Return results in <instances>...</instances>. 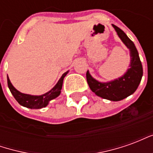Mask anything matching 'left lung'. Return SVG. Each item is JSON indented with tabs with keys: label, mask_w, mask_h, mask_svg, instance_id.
Returning <instances> with one entry per match:
<instances>
[{
	"label": "left lung",
	"mask_w": 153,
	"mask_h": 153,
	"mask_svg": "<svg viewBox=\"0 0 153 153\" xmlns=\"http://www.w3.org/2000/svg\"><path fill=\"white\" fill-rule=\"evenodd\" d=\"M112 26L117 33L119 38L121 39L122 42L129 50V69H128L126 73L121 77L106 83H102L93 79L88 70L87 71L86 78L90 89L97 96L102 97L104 99L117 102L130 96L138 88L143 76V66L141 60L139 59L138 51L134 42L120 28L114 25H112Z\"/></svg>",
	"instance_id": "left-lung-1"
}]
</instances>
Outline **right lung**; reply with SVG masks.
Returning <instances> with one entry per match:
<instances>
[{
    "label": "right lung",
    "mask_w": 153,
    "mask_h": 153,
    "mask_svg": "<svg viewBox=\"0 0 153 153\" xmlns=\"http://www.w3.org/2000/svg\"><path fill=\"white\" fill-rule=\"evenodd\" d=\"M67 74H68V71L64 73L56 84L49 92L40 96H33V95L20 93L12 85L9 77H7V83H8V87L12 95L21 106H25L27 108H30V109H41L47 106L50 101L56 98L57 97L60 95V91L62 88L64 78L65 77Z\"/></svg>",
    "instance_id": "right-lung-1"
}]
</instances>
